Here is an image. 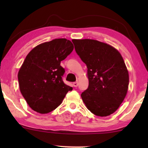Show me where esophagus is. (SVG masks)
<instances>
[{
	"instance_id": "34e87169",
	"label": "esophagus",
	"mask_w": 148,
	"mask_h": 148,
	"mask_svg": "<svg viewBox=\"0 0 148 148\" xmlns=\"http://www.w3.org/2000/svg\"><path fill=\"white\" fill-rule=\"evenodd\" d=\"M78 85H79L78 82H74V84H73V86H74V87H77Z\"/></svg>"
}]
</instances>
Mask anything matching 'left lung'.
<instances>
[{"mask_svg":"<svg viewBox=\"0 0 148 148\" xmlns=\"http://www.w3.org/2000/svg\"><path fill=\"white\" fill-rule=\"evenodd\" d=\"M74 48L88 68V89L81 98L88 109L97 116L113 113L126 96L129 73L117 49L95 40H72Z\"/></svg>","mask_w":148,"mask_h":148,"instance_id":"8db88e82","label":"left lung"}]
</instances>
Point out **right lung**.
I'll list each match as a JSON object with an SVG mask.
<instances>
[{"instance_id": "obj_1", "label": "right lung", "mask_w": 148, "mask_h": 148, "mask_svg": "<svg viewBox=\"0 0 148 148\" xmlns=\"http://www.w3.org/2000/svg\"><path fill=\"white\" fill-rule=\"evenodd\" d=\"M74 45L66 39H55L37 45L27 55L18 73L22 95L33 111L48 113L57 108L72 88L62 81L60 62Z\"/></svg>"}]
</instances>
